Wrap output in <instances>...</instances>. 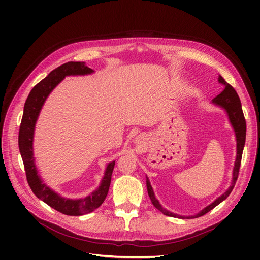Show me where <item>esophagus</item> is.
<instances>
[{"label": "esophagus", "mask_w": 260, "mask_h": 260, "mask_svg": "<svg viewBox=\"0 0 260 260\" xmlns=\"http://www.w3.org/2000/svg\"><path fill=\"white\" fill-rule=\"evenodd\" d=\"M142 140H143L142 138H141V137H138V138H137V140H136V142H137L138 144H141V143H142V142H143V141H142Z\"/></svg>", "instance_id": "34e87169"}]
</instances>
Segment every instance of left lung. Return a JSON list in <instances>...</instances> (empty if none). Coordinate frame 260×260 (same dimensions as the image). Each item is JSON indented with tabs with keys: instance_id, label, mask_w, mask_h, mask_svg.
I'll use <instances>...</instances> for the list:
<instances>
[{
	"instance_id": "8db88e82",
	"label": "left lung",
	"mask_w": 260,
	"mask_h": 260,
	"mask_svg": "<svg viewBox=\"0 0 260 260\" xmlns=\"http://www.w3.org/2000/svg\"><path fill=\"white\" fill-rule=\"evenodd\" d=\"M218 81H219V83H221L224 86V89L221 93L219 94V95H217L215 99H212L211 103L220 108H222L223 111L226 113L228 119H229L232 128L234 130V133H235V140H237V157H235V161H234L231 185L222 195H220L218 199H216L214 202L209 204V205L206 206L204 209H202L196 215L181 216V215L175 214V212H171V211L167 210L166 208H164L160 205L158 200L156 199L155 193L153 191V187L151 185V182H149L148 178L146 177V186H147V192H148L149 199H151L153 205L166 216L180 218V219H185V218L190 219V218H199L203 215L207 214L208 211H210L212 208H215L217 205H219L220 203L223 202L228 198V196L230 195V193L232 192L233 187H234V184L238 180L242 154H243V149H244V145H245V139H246V122H245V118H244V115H243L242 104H241V101H240L238 93L235 92V90L232 88V86L228 83L220 75L218 77Z\"/></svg>"
}]
</instances>
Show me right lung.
<instances>
[{
    "instance_id": "add662e5",
    "label": "right lung",
    "mask_w": 260,
    "mask_h": 260,
    "mask_svg": "<svg viewBox=\"0 0 260 260\" xmlns=\"http://www.w3.org/2000/svg\"><path fill=\"white\" fill-rule=\"evenodd\" d=\"M94 70L85 65L84 61L65 62L46 76L31 90L23 107V115L19 128L18 146L21 158L25 166L27 181L31 190L38 199L48 204L52 208L68 216H81L89 214L99 208L105 201L109 185H111L112 174L115 160L106 165L104 177L96 190L83 199H67L55 192L46 185L38 174L34 156V136L36 123L41 109L51 92L56 88L67 76H85L91 75Z\"/></svg>"
}]
</instances>
